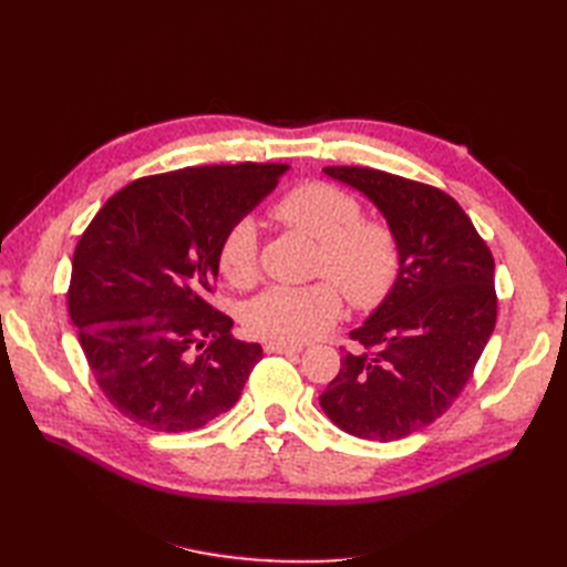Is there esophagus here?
Returning <instances> with one entry per match:
<instances>
[{"label": "esophagus", "mask_w": 567, "mask_h": 567, "mask_svg": "<svg viewBox=\"0 0 567 567\" xmlns=\"http://www.w3.org/2000/svg\"><path fill=\"white\" fill-rule=\"evenodd\" d=\"M267 354H296L302 352L300 346H284V342H265Z\"/></svg>", "instance_id": "1"}]
</instances>
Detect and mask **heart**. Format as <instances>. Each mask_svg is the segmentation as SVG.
<instances>
[{
	"instance_id": "b5f03b06",
	"label": "heart",
	"mask_w": 567,
	"mask_h": 567,
	"mask_svg": "<svg viewBox=\"0 0 567 567\" xmlns=\"http://www.w3.org/2000/svg\"><path fill=\"white\" fill-rule=\"evenodd\" d=\"M269 215L286 229L315 238L317 277L333 278L357 310H373L392 293L402 267L398 236L385 221L362 219V205L354 196L331 184L307 182L286 192ZM217 271L234 288L257 281L260 241L252 219L238 217L221 234ZM332 282L267 288L248 305L246 329L255 338L284 346L319 338L342 312V293Z\"/></svg>"
}]
</instances>
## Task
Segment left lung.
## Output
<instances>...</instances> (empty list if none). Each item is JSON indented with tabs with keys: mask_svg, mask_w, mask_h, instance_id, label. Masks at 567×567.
<instances>
[{
	"mask_svg": "<svg viewBox=\"0 0 567 567\" xmlns=\"http://www.w3.org/2000/svg\"><path fill=\"white\" fill-rule=\"evenodd\" d=\"M362 192L398 236L392 293L350 333L319 404L362 440H402L452 406L496 323L494 257L461 205L431 184L373 167H323Z\"/></svg>",
	"mask_w": 567,
	"mask_h": 567,
	"instance_id": "1",
	"label": "left lung"
}]
</instances>
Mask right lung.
<instances>
[{"label": "right lung", "mask_w": 567, "mask_h": 567, "mask_svg": "<svg viewBox=\"0 0 567 567\" xmlns=\"http://www.w3.org/2000/svg\"><path fill=\"white\" fill-rule=\"evenodd\" d=\"M288 165L184 167L113 194L73 252L68 312L99 388L156 433L203 427L241 398L257 342L231 336L208 296L217 244Z\"/></svg>", "instance_id": "1"}]
</instances>
